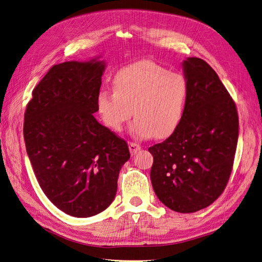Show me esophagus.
I'll use <instances>...</instances> for the list:
<instances>
[{"instance_id":"1","label":"esophagus","mask_w":262,"mask_h":262,"mask_svg":"<svg viewBox=\"0 0 262 262\" xmlns=\"http://www.w3.org/2000/svg\"><path fill=\"white\" fill-rule=\"evenodd\" d=\"M129 149H130V153L131 155H136L139 150L141 149V146L138 143H134V142H130L129 143Z\"/></svg>"}]
</instances>
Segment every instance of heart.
Listing matches in <instances>:
<instances>
[{"mask_svg": "<svg viewBox=\"0 0 262 262\" xmlns=\"http://www.w3.org/2000/svg\"><path fill=\"white\" fill-rule=\"evenodd\" d=\"M114 91L100 92L96 101L101 120L114 131H121L133 114L136 120L130 129L134 137L163 139L176 131L184 117L185 76L153 61H139L119 70Z\"/></svg>", "mask_w": 262, "mask_h": 262, "instance_id": "heart-1", "label": "heart"}]
</instances>
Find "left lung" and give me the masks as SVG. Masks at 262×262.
<instances>
[{
    "mask_svg": "<svg viewBox=\"0 0 262 262\" xmlns=\"http://www.w3.org/2000/svg\"><path fill=\"white\" fill-rule=\"evenodd\" d=\"M182 120L162 143L148 148L150 181L158 199L179 213L209 207L224 191L238 140V115L217 74L199 58H187Z\"/></svg>",
    "mask_w": 262,
    "mask_h": 262,
    "instance_id": "obj_1",
    "label": "left lung"
}]
</instances>
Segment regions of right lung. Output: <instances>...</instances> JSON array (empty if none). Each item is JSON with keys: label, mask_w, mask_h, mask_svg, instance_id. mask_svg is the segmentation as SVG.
I'll return each instance as SVG.
<instances>
[{"label": "right lung", "mask_w": 262, "mask_h": 262, "mask_svg": "<svg viewBox=\"0 0 262 262\" xmlns=\"http://www.w3.org/2000/svg\"><path fill=\"white\" fill-rule=\"evenodd\" d=\"M99 58L53 66L33 91L24 121L39 186L75 217L96 215L112 204L119 172L130 158L126 142L94 117L106 68Z\"/></svg>", "instance_id": "add662e5"}]
</instances>
